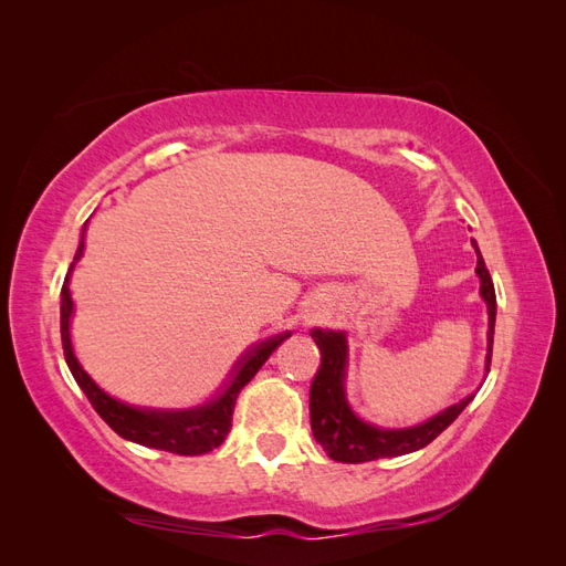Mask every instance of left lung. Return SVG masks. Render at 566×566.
I'll return each instance as SVG.
<instances>
[{
    "label": "left lung",
    "mask_w": 566,
    "mask_h": 566,
    "mask_svg": "<svg viewBox=\"0 0 566 566\" xmlns=\"http://www.w3.org/2000/svg\"><path fill=\"white\" fill-rule=\"evenodd\" d=\"M476 276L482 281V293L486 310H489V356H486V373L491 368V352H493V325H495V290L491 273L484 264V256L479 252L476 243ZM312 337L321 349V366L314 375L310 389V413H312V432L321 443L323 451L337 462H370L378 458H394L403 453H413L424 449L427 443L434 441L447 427L462 413L472 397L462 399L460 403L441 410L439 416L430 418L418 427H406V430H380L356 418L354 410L345 397V366H347V339L345 333L333 331H312Z\"/></svg>",
    "instance_id": "left-lung-1"
}]
</instances>
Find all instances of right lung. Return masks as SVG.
<instances>
[{"mask_svg": "<svg viewBox=\"0 0 566 566\" xmlns=\"http://www.w3.org/2000/svg\"><path fill=\"white\" fill-rule=\"evenodd\" d=\"M82 252H84V233H82L80 248L75 252V260L71 269H67V276L61 287V339H63L65 364L71 368L75 382L82 387L84 394H87V399L94 406L96 413L108 422L113 432L134 443H142V447H148V449L169 451L177 455H202L217 449L231 430V418H233V406H235L238 394H241V389L254 378L256 370L264 366L266 358L276 352L281 342L293 333L269 337L260 342V345L248 349V354L238 361L229 385L208 403L186 408V410L139 408V406L123 403L113 399L111 394H106L90 378L87 370L80 366L71 345V316L75 310L73 295H71V273Z\"/></svg>", "mask_w": 566, "mask_h": 566, "instance_id": "1", "label": "right lung"}]
</instances>
